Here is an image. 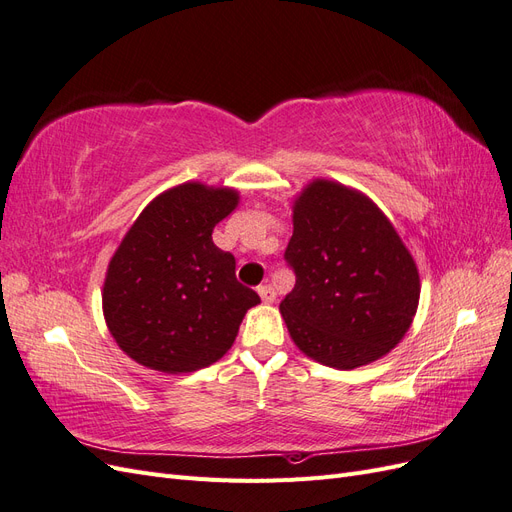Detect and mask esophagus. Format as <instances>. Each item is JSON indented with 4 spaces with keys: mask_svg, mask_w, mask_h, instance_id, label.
<instances>
[{
    "mask_svg": "<svg viewBox=\"0 0 512 512\" xmlns=\"http://www.w3.org/2000/svg\"><path fill=\"white\" fill-rule=\"evenodd\" d=\"M258 294H260V299L265 301V303H273L275 301V288L271 284L258 286Z\"/></svg>",
    "mask_w": 512,
    "mask_h": 512,
    "instance_id": "1",
    "label": "esophagus"
}]
</instances>
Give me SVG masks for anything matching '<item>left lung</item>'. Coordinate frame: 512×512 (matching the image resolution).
Returning a JSON list of instances; mask_svg holds the SVG:
<instances>
[{
	"mask_svg": "<svg viewBox=\"0 0 512 512\" xmlns=\"http://www.w3.org/2000/svg\"><path fill=\"white\" fill-rule=\"evenodd\" d=\"M284 252L297 284L280 303L290 337L314 361L354 369L410 329L418 271L384 213L359 192L314 181L294 205Z\"/></svg>",
	"mask_w": 512,
	"mask_h": 512,
	"instance_id": "1",
	"label": "left lung"
}]
</instances>
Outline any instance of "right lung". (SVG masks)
I'll use <instances>...</instances> for the list:
<instances>
[{"instance_id": "right-lung-1", "label": "right lung", "mask_w": 512, "mask_h": 512, "mask_svg": "<svg viewBox=\"0 0 512 512\" xmlns=\"http://www.w3.org/2000/svg\"><path fill=\"white\" fill-rule=\"evenodd\" d=\"M237 192L183 183L145 207L123 237L104 282V318L136 363L188 374L228 352L260 297L211 232L237 207Z\"/></svg>"}]
</instances>
